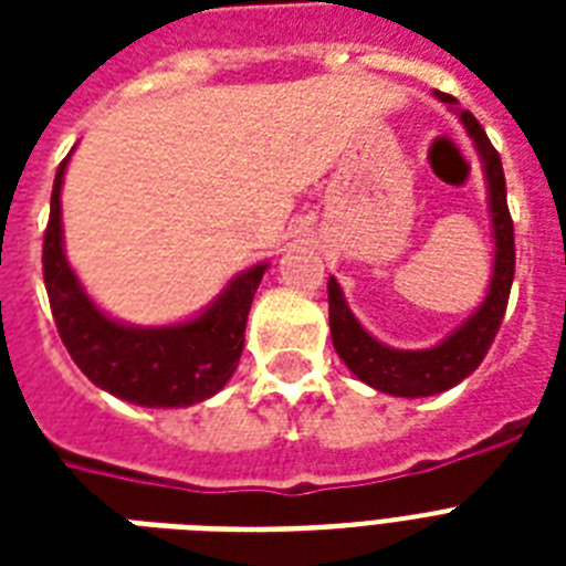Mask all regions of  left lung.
<instances>
[{"label": "left lung", "mask_w": 566, "mask_h": 566, "mask_svg": "<svg viewBox=\"0 0 566 566\" xmlns=\"http://www.w3.org/2000/svg\"><path fill=\"white\" fill-rule=\"evenodd\" d=\"M443 102H452V96L438 93ZM467 132L479 146V155L488 172V188H491V211H493V238H496V264H493V279L488 300L455 335L434 349L422 353H399L390 346H381L373 340L353 311L346 308L344 293L337 287L335 279H328V326H332V344L337 355L355 376L367 381L381 394L394 396H431L443 394L458 381H464L470 373L484 361V355L491 349L493 337L500 332L505 308H509L511 282H514V220H511L509 199H505V172H502L500 153L484 135L479 119L470 111H461Z\"/></svg>", "instance_id": "obj_1"}]
</instances>
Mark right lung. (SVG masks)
Listing matches in <instances>:
<instances>
[{"label":"right lung","instance_id":"1","mask_svg":"<svg viewBox=\"0 0 566 566\" xmlns=\"http://www.w3.org/2000/svg\"><path fill=\"white\" fill-rule=\"evenodd\" d=\"M64 167L66 158L55 172L43 231V282L66 353L93 385L144 408H181L213 396L238 370L249 308L266 264L238 275L202 317L185 326H119L96 311L66 266L61 247Z\"/></svg>","mask_w":566,"mask_h":566}]
</instances>
